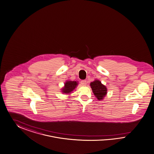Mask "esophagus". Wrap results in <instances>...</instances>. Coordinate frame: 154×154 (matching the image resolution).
Returning <instances> with one entry per match:
<instances>
[{
  "instance_id": "obj_1",
  "label": "esophagus",
  "mask_w": 154,
  "mask_h": 154,
  "mask_svg": "<svg viewBox=\"0 0 154 154\" xmlns=\"http://www.w3.org/2000/svg\"><path fill=\"white\" fill-rule=\"evenodd\" d=\"M81 84H82V86H86V80H83L81 82Z\"/></svg>"
}]
</instances>
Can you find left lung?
I'll list each match as a JSON object with an SVG mask.
<instances>
[{
    "mask_svg": "<svg viewBox=\"0 0 154 154\" xmlns=\"http://www.w3.org/2000/svg\"><path fill=\"white\" fill-rule=\"evenodd\" d=\"M91 88L93 90L94 94L97 98L98 100H102L105 95L107 94L106 87L102 84L99 80H95L90 84Z\"/></svg>",
    "mask_w": 154,
    "mask_h": 154,
    "instance_id": "left-lung-1",
    "label": "left lung"
}]
</instances>
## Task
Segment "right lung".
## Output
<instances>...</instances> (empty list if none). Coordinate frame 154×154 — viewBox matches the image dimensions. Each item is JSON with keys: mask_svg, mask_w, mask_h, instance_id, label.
<instances>
[{"mask_svg": "<svg viewBox=\"0 0 154 154\" xmlns=\"http://www.w3.org/2000/svg\"><path fill=\"white\" fill-rule=\"evenodd\" d=\"M77 82L76 81H66L65 82L64 88L62 89V93L65 94L70 93L77 86Z\"/></svg>", "mask_w": 154, "mask_h": 154, "instance_id": "obj_1", "label": "right lung"}]
</instances>
